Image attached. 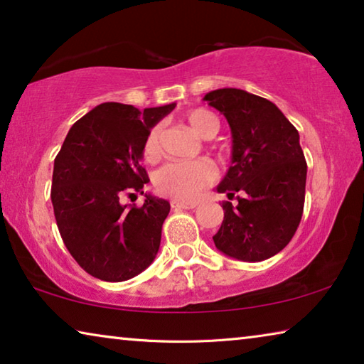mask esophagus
<instances>
[{"label": "esophagus", "instance_id": "34e87169", "mask_svg": "<svg viewBox=\"0 0 364 364\" xmlns=\"http://www.w3.org/2000/svg\"><path fill=\"white\" fill-rule=\"evenodd\" d=\"M198 205L196 200H191V203H186V200H171L173 209H194Z\"/></svg>", "mask_w": 364, "mask_h": 364}]
</instances>
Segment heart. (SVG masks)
<instances>
[{"label": "heart", "instance_id": "heart-1", "mask_svg": "<svg viewBox=\"0 0 364 364\" xmlns=\"http://www.w3.org/2000/svg\"><path fill=\"white\" fill-rule=\"evenodd\" d=\"M186 121L194 132L200 137L210 139L219 132V119L203 107L188 112ZM144 159L156 161L160 156V127L149 130L142 147ZM217 171L208 160L194 161H170L155 173L154 183L156 191L175 200H189L196 198L200 189L209 186L215 180Z\"/></svg>", "mask_w": 364, "mask_h": 364}]
</instances>
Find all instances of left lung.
Wrapping results in <instances>:
<instances>
[{
	"instance_id": "1",
	"label": "left lung",
	"mask_w": 364,
	"mask_h": 364,
	"mask_svg": "<svg viewBox=\"0 0 364 364\" xmlns=\"http://www.w3.org/2000/svg\"><path fill=\"white\" fill-rule=\"evenodd\" d=\"M232 130V165L217 191L224 220L213 237L217 250L242 262L279 253L299 227L307 164L299 132L278 106L262 96L222 88L204 96Z\"/></svg>"
}]
</instances>
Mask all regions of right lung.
I'll list each match as a JSON object with an SVG mask.
<instances>
[{"label": "right lung", "instance_id": "1", "mask_svg": "<svg viewBox=\"0 0 364 364\" xmlns=\"http://www.w3.org/2000/svg\"><path fill=\"white\" fill-rule=\"evenodd\" d=\"M173 109L102 102L73 124L55 156L50 198L58 232L97 279H130L156 257L170 203L145 194L144 205H122L121 198L144 194V140Z\"/></svg>", "mask_w": 364, "mask_h": 364}]
</instances>
